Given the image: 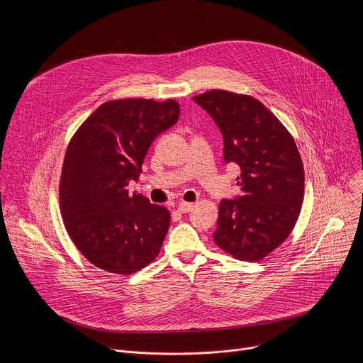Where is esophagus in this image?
<instances>
[{
  "label": "esophagus",
  "mask_w": 363,
  "mask_h": 363,
  "mask_svg": "<svg viewBox=\"0 0 363 363\" xmlns=\"http://www.w3.org/2000/svg\"><path fill=\"white\" fill-rule=\"evenodd\" d=\"M192 208H194V203H191V202H181V203L178 205V211H179V213H184V214L189 213Z\"/></svg>",
  "instance_id": "obj_1"
}]
</instances>
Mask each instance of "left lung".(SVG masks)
Segmentation results:
<instances>
[{
  "label": "left lung",
  "instance_id": "obj_1",
  "mask_svg": "<svg viewBox=\"0 0 363 363\" xmlns=\"http://www.w3.org/2000/svg\"><path fill=\"white\" fill-rule=\"evenodd\" d=\"M218 126L224 161L241 169V195L223 199L216 244L242 262H258L291 233L304 195V171L294 139L257 99L227 90L192 97Z\"/></svg>",
  "mask_w": 363,
  "mask_h": 363
}]
</instances>
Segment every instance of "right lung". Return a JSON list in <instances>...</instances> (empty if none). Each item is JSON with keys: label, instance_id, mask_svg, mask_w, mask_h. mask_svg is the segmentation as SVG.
Masks as SVG:
<instances>
[{"label": "right lung", "instance_id": "add662e5", "mask_svg": "<svg viewBox=\"0 0 363 363\" xmlns=\"http://www.w3.org/2000/svg\"><path fill=\"white\" fill-rule=\"evenodd\" d=\"M179 119L169 99L111 100L72 138L60 179L65 227L84 258L109 273L132 274L161 251L169 211L128 185L138 181L152 142Z\"/></svg>", "mask_w": 363, "mask_h": 363}]
</instances>
